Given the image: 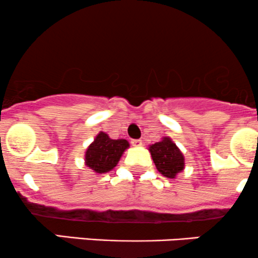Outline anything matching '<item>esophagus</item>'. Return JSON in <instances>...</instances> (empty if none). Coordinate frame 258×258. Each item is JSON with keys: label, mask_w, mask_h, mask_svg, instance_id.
<instances>
[{"label": "esophagus", "mask_w": 258, "mask_h": 258, "mask_svg": "<svg viewBox=\"0 0 258 258\" xmlns=\"http://www.w3.org/2000/svg\"><path fill=\"white\" fill-rule=\"evenodd\" d=\"M132 145L133 146H137V147L141 146V145H143V140H140V139H135V140L132 141Z\"/></svg>", "instance_id": "34e87169"}]
</instances>
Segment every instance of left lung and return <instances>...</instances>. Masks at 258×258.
Wrapping results in <instances>:
<instances>
[{
	"label": "left lung",
	"instance_id": "left-lung-1",
	"mask_svg": "<svg viewBox=\"0 0 258 258\" xmlns=\"http://www.w3.org/2000/svg\"><path fill=\"white\" fill-rule=\"evenodd\" d=\"M156 168L166 178H175L178 173L184 169V156L178 146L170 140L163 138L160 143H156L149 147Z\"/></svg>",
	"mask_w": 258,
	"mask_h": 258
}]
</instances>
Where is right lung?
<instances>
[{
  "label": "right lung",
  "instance_id": "right-lung-1",
  "mask_svg": "<svg viewBox=\"0 0 258 258\" xmlns=\"http://www.w3.org/2000/svg\"><path fill=\"white\" fill-rule=\"evenodd\" d=\"M129 147V143L124 139L113 140L100 132L85 152V164L98 174L109 172L117 166L121 155Z\"/></svg>",
  "mask_w": 258,
  "mask_h": 258
}]
</instances>
